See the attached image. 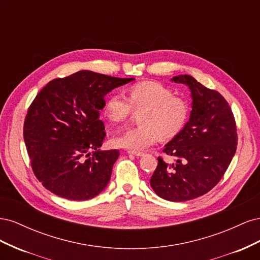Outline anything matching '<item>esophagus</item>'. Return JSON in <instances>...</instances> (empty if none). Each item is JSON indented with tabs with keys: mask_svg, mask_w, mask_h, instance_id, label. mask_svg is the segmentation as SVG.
Instances as JSON below:
<instances>
[{
	"mask_svg": "<svg viewBox=\"0 0 260 260\" xmlns=\"http://www.w3.org/2000/svg\"><path fill=\"white\" fill-rule=\"evenodd\" d=\"M128 153L131 155H136V156H143L144 155L143 152H138V151H128Z\"/></svg>",
	"mask_w": 260,
	"mask_h": 260,
	"instance_id": "34e87169",
	"label": "esophagus"
}]
</instances>
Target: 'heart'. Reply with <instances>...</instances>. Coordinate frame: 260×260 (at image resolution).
Masks as SVG:
<instances>
[{"label":"heart","mask_w":260,"mask_h":260,"mask_svg":"<svg viewBox=\"0 0 260 260\" xmlns=\"http://www.w3.org/2000/svg\"><path fill=\"white\" fill-rule=\"evenodd\" d=\"M141 110V124L114 137L115 146L140 152L157 142L159 137L162 140L176 138L185 128L191 107L185 98L155 81L131 85L128 98L121 92H114L104 106V114L113 123L125 122L135 111Z\"/></svg>","instance_id":"obj_1"}]
</instances>
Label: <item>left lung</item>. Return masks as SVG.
Masks as SVG:
<instances>
[{
    "label": "left lung",
    "mask_w": 260,
    "mask_h": 260,
    "mask_svg": "<svg viewBox=\"0 0 260 260\" xmlns=\"http://www.w3.org/2000/svg\"><path fill=\"white\" fill-rule=\"evenodd\" d=\"M172 80L190 88L192 112L182 132L162 149L176 162L159 156L149 182L159 198L184 202L206 194L222 179L237 151L238 132L232 109L218 91L188 75Z\"/></svg>",
    "instance_id": "8db88e82"
}]
</instances>
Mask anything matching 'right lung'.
<instances>
[{"instance_id": "obj_1", "label": "right lung", "mask_w": 260, "mask_h": 260, "mask_svg": "<svg viewBox=\"0 0 260 260\" xmlns=\"http://www.w3.org/2000/svg\"><path fill=\"white\" fill-rule=\"evenodd\" d=\"M133 78L81 70L56 78L37 94L23 122V140L37 179L72 201L93 199L109 182L118 149L100 151L105 95Z\"/></svg>"}]
</instances>
